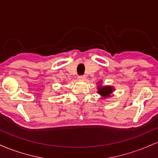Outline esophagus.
<instances>
[{"mask_svg": "<svg viewBox=\"0 0 158 158\" xmlns=\"http://www.w3.org/2000/svg\"><path fill=\"white\" fill-rule=\"evenodd\" d=\"M85 78L86 77H85V75H81V76H79V77H78V79L81 81H84L85 79Z\"/></svg>", "mask_w": 158, "mask_h": 158, "instance_id": "esophagus-1", "label": "esophagus"}]
</instances>
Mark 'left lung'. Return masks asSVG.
<instances>
[{
    "label": "left lung",
    "instance_id": "obj_1",
    "mask_svg": "<svg viewBox=\"0 0 158 158\" xmlns=\"http://www.w3.org/2000/svg\"><path fill=\"white\" fill-rule=\"evenodd\" d=\"M98 94H100L102 97H109V95L112 93V90H113V88L110 86H105L101 88V87H98Z\"/></svg>",
    "mask_w": 158,
    "mask_h": 158
}]
</instances>
